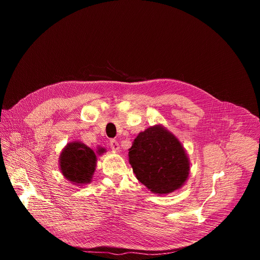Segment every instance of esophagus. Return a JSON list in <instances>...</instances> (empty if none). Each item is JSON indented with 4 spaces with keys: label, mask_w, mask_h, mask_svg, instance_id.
Returning a JSON list of instances; mask_svg holds the SVG:
<instances>
[{
    "label": "esophagus",
    "mask_w": 260,
    "mask_h": 260,
    "mask_svg": "<svg viewBox=\"0 0 260 260\" xmlns=\"http://www.w3.org/2000/svg\"><path fill=\"white\" fill-rule=\"evenodd\" d=\"M109 146H111V148L113 149V151L115 152H118L120 149V145H119V142L115 139H112L111 142H109Z\"/></svg>",
    "instance_id": "esophagus-1"
}]
</instances>
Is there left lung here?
<instances>
[{
    "instance_id": "left-lung-1",
    "label": "left lung",
    "mask_w": 260,
    "mask_h": 260,
    "mask_svg": "<svg viewBox=\"0 0 260 260\" xmlns=\"http://www.w3.org/2000/svg\"><path fill=\"white\" fill-rule=\"evenodd\" d=\"M128 151L136 177L154 194L172 193L187 180L189 160L185 149L162 125L139 133Z\"/></svg>"
}]
</instances>
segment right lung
I'll list each match as a JSON object with an SVG mask.
<instances>
[{"instance_id":"add662e5","label":"right lung","mask_w":260,"mask_h":260,"mask_svg":"<svg viewBox=\"0 0 260 260\" xmlns=\"http://www.w3.org/2000/svg\"><path fill=\"white\" fill-rule=\"evenodd\" d=\"M104 153V148L97 152L82 142L68 143L60 155V170L67 180L77 185L87 184L91 181L95 170L97 156Z\"/></svg>"}]
</instances>
